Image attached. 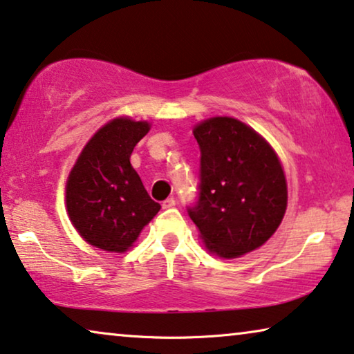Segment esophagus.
<instances>
[{"label":"esophagus","mask_w":354,"mask_h":354,"mask_svg":"<svg viewBox=\"0 0 354 354\" xmlns=\"http://www.w3.org/2000/svg\"><path fill=\"white\" fill-rule=\"evenodd\" d=\"M176 206V199L174 198H167L166 201H162V209H171Z\"/></svg>","instance_id":"esophagus-1"}]
</instances>
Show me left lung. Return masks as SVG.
I'll list each match as a JSON object with an SVG mask.
<instances>
[{"label":"left lung","instance_id":"left-lung-1","mask_svg":"<svg viewBox=\"0 0 354 354\" xmlns=\"http://www.w3.org/2000/svg\"><path fill=\"white\" fill-rule=\"evenodd\" d=\"M201 185L188 214L209 254L238 259L273 236L288 209V180L265 137L232 116L199 121Z\"/></svg>","mask_w":354,"mask_h":354}]
</instances>
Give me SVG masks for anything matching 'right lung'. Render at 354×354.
<instances>
[{"instance_id":"1","label":"right lung","mask_w":354,"mask_h":354,"mask_svg":"<svg viewBox=\"0 0 354 354\" xmlns=\"http://www.w3.org/2000/svg\"><path fill=\"white\" fill-rule=\"evenodd\" d=\"M151 129L129 116L110 120L86 143L65 185V209L76 232L100 250L124 254L161 206L131 165L137 142Z\"/></svg>"}]
</instances>
